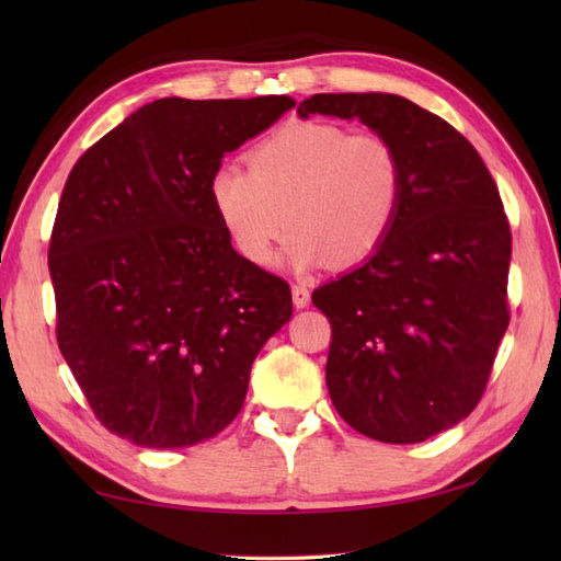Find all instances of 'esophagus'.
I'll list each match as a JSON object with an SVG mask.
<instances>
[{
  "label": "esophagus",
  "instance_id": "34e87169",
  "mask_svg": "<svg viewBox=\"0 0 561 561\" xmlns=\"http://www.w3.org/2000/svg\"><path fill=\"white\" fill-rule=\"evenodd\" d=\"M291 299H294L296 308H306L308 304H311V291H308L306 284H294Z\"/></svg>",
  "mask_w": 561,
  "mask_h": 561
}]
</instances>
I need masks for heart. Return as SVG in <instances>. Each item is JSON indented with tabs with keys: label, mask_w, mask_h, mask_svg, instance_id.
<instances>
[{
	"label": "heart",
	"mask_w": 561,
	"mask_h": 561,
	"mask_svg": "<svg viewBox=\"0 0 561 561\" xmlns=\"http://www.w3.org/2000/svg\"><path fill=\"white\" fill-rule=\"evenodd\" d=\"M404 165L380 133L328 121H294L248 151V171L224 163L209 199L236 250L270 265L287 231L296 270L354 267L386 243L400 217Z\"/></svg>",
	"instance_id": "1"
}]
</instances>
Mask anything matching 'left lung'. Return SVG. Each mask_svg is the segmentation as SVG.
I'll list each match as a JSON object with an SVG mask.
<instances>
[{
  "instance_id": "obj_1",
  "label": "left lung",
  "mask_w": 561,
  "mask_h": 561,
  "mask_svg": "<svg viewBox=\"0 0 561 561\" xmlns=\"http://www.w3.org/2000/svg\"><path fill=\"white\" fill-rule=\"evenodd\" d=\"M311 113L356 117L402 157L386 243L313 304L330 320L325 380L342 420L383 444H420L478 408L508 328L504 202L478 149L408 99L316 93L299 103Z\"/></svg>"
}]
</instances>
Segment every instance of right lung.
Wrapping results in <instances>:
<instances>
[{
	"mask_svg": "<svg viewBox=\"0 0 561 561\" xmlns=\"http://www.w3.org/2000/svg\"><path fill=\"white\" fill-rule=\"evenodd\" d=\"M294 103L159 99L67 178L47 248L57 344L96 420L129 444L217 436L291 318L289 284L233 250L209 178Z\"/></svg>",
	"mask_w": 561,
	"mask_h": 561,
	"instance_id": "obj_1",
	"label": "right lung"
}]
</instances>
